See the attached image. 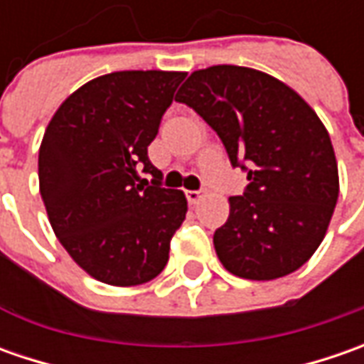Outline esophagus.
Wrapping results in <instances>:
<instances>
[{
    "mask_svg": "<svg viewBox=\"0 0 364 364\" xmlns=\"http://www.w3.org/2000/svg\"><path fill=\"white\" fill-rule=\"evenodd\" d=\"M203 196H204L203 190H188V192H186V198H188L190 204L200 203V198H203Z\"/></svg>",
    "mask_w": 364,
    "mask_h": 364,
    "instance_id": "esophagus-1",
    "label": "esophagus"
}]
</instances>
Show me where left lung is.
Listing matches in <instances>:
<instances>
[{"label":"left lung","instance_id":"1","mask_svg":"<svg viewBox=\"0 0 364 364\" xmlns=\"http://www.w3.org/2000/svg\"><path fill=\"white\" fill-rule=\"evenodd\" d=\"M176 101L218 133L232 166L249 164V186L213 237L223 267L255 282L300 269L338 200L334 147L314 109L279 78L235 64L194 70Z\"/></svg>","mask_w":364,"mask_h":364}]
</instances>
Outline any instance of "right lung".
Listing matches in <instances>:
<instances>
[{
	"label": "right lung",
	"mask_w": 364,
	"mask_h": 364,
	"mask_svg": "<svg viewBox=\"0 0 364 364\" xmlns=\"http://www.w3.org/2000/svg\"><path fill=\"white\" fill-rule=\"evenodd\" d=\"M186 73L119 70L85 82L52 115L38 154L52 231L91 277L141 286L168 263L186 218L182 190L161 188L147 146Z\"/></svg>",
	"instance_id": "obj_1"
}]
</instances>
